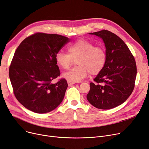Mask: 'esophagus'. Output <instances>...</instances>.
<instances>
[{"mask_svg":"<svg viewBox=\"0 0 149 149\" xmlns=\"http://www.w3.org/2000/svg\"><path fill=\"white\" fill-rule=\"evenodd\" d=\"M67 83L68 84V86H72V85L75 84V82H72V81H67Z\"/></svg>","mask_w":149,"mask_h":149,"instance_id":"34e87169","label":"esophagus"}]
</instances>
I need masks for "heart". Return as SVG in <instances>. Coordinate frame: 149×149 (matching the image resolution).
Segmentation results:
<instances>
[{
    "mask_svg": "<svg viewBox=\"0 0 149 149\" xmlns=\"http://www.w3.org/2000/svg\"><path fill=\"white\" fill-rule=\"evenodd\" d=\"M68 53L62 52L56 54L55 59L58 65L63 70H68L76 59L77 65L68 72L63 74V77L69 81L80 82L90 73L95 75L100 73L104 68L107 61V54L105 49L95 46L92 42L80 39L70 44L67 47Z\"/></svg>",
    "mask_w": 149,
    "mask_h": 149,
    "instance_id": "1",
    "label": "heart"
}]
</instances>
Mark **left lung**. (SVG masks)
<instances>
[{
	"label": "left lung",
	"mask_w": 149,
	"mask_h": 149,
	"mask_svg": "<svg viewBox=\"0 0 149 149\" xmlns=\"http://www.w3.org/2000/svg\"><path fill=\"white\" fill-rule=\"evenodd\" d=\"M89 34L103 39L107 61L94 79L95 82H90L87 99L97 109L115 108L127 100L134 88L137 72L135 59L124 42L115 34L106 30Z\"/></svg>",
	"instance_id": "8db88e82"
}]
</instances>
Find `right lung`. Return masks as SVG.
Masks as SVG:
<instances>
[{
  "mask_svg": "<svg viewBox=\"0 0 149 149\" xmlns=\"http://www.w3.org/2000/svg\"><path fill=\"white\" fill-rule=\"evenodd\" d=\"M70 41L56 34L36 33L25 38L16 49L9 68L13 93L17 101L33 112L55 109L64 97L68 84L61 78L55 56Z\"/></svg>",
  "mask_w": 149,
  "mask_h": 149,
  "instance_id": "right-lung-1",
  "label": "right lung"
}]
</instances>
